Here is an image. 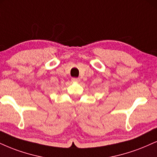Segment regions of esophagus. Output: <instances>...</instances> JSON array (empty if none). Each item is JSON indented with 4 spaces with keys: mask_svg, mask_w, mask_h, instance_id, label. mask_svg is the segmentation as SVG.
<instances>
[{
    "mask_svg": "<svg viewBox=\"0 0 157 157\" xmlns=\"http://www.w3.org/2000/svg\"><path fill=\"white\" fill-rule=\"evenodd\" d=\"M71 81H72V82H79V81H80V79L79 78H71Z\"/></svg>",
    "mask_w": 157,
    "mask_h": 157,
    "instance_id": "34e87169",
    "label": "esophagus"
}]
</instances>
